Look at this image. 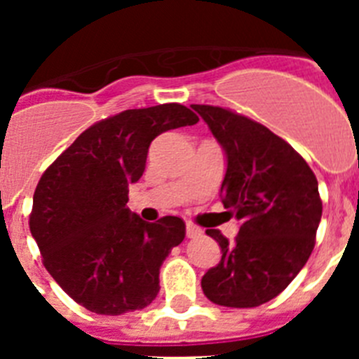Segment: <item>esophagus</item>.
I'll return each mask as SVG.
<instances>
[{
	"label": "esophagus",
	"instance_id": "34e87169",
	"mask_svg": "<svg viewBox=\"0 0 359 359\" xmlns=\"http://www.w3.org/2000/svg\"><path fill=\"white\" fill-rule=\"evenodd\" d=\"M199 236H201V228L196 226V224L192 223L187 224V237H189V239H194V237H199Z\"/></svg>",
	"mask_w": 359,
	"mask_h": 359
}]
</instances>
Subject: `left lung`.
I'll use <instances>...</instances> for the list:
<instances>
[{
	"label": "left lung",
	"mask_w": 359,
	"mask_h": 359,
	"mask_svg": "<svg viewBox=\"0 0 359 359\" xmlns=\"http://www.w3.org/2000/svg\"><path fill=\"white\" fill-rule=\"evenodd\" d=\"M192 109L226 154L221 199L239 221L233 243L207 230L223 255L203 275V293L217 306H261L290 286L315 248L318 182L306 160L262 123L217 106Z\"/></svg>",
	"instance_id": "obj_1"
}]
</instances>
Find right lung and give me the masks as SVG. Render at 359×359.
Instances as JSON below:
<instances>
[{
    "instance_id": "1",
    "label": "right lung",
    "mask_w": 359,
    "mask_h": 359,
    "mask_svg": "<svg viewBox=\"0 0 359 359\" xmlns=\"http://www.w3.org/2000/svg\"><path fill=\"white\" fill-rule=\"evenodd\" d=\"M199 118L182 104L128 109L93 123L41 176L30 231L44 268L97 315L144 309L160 291V268L185 239V223H145L128 208L151 142Z\"/></svg>"
}]
</instances>
